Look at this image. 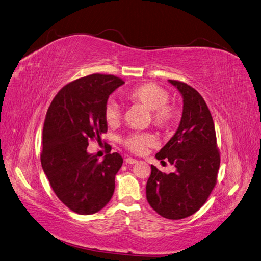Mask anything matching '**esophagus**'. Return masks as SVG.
Segmentation results:
<instances>
[{"mask_svg":"<svg viewBox=\"0 0 261 261\" xmlns=\"http://www.w3.org/2000/svg\"><path fill=\"white\" fill-rule=\"evenodd\" d=\"M125 164H136L138 161L137 160H135V159H132V158H125Z\"/></svg>","mask_w":261,"mask_h":261,"instance_id":"obj_1","label":"esophagus"}]
</instances>
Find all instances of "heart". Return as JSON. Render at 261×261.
Wrapping results in <instances>:
<instances>
[{
	"label": "heart",
	"mask_w": 261,
	"mask_h": 261,
	"mask_svg": "<svg viewBox=\"0 0 261 261\" xmlns=\"http://www.w3.org/2000/svg\"><path fill=\"white\" fill-rule=\"evenodd\" d=\"M125 98L140 103L151 110L152 121L162 129L173 126L178 119L177 108L167 102L168 93L163 87L153 83H143L129 89ZM105 119L108 124H116L120 119V110L116 102L109 101L105 108ZM155 137L151 133H133L124 140V146L136 154H142L148 146L154 145Z\"/></svg>",
	"instance_id": "b5f03b06"
}]
</instances>
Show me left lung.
Masks as SVG:
<instances>
[{
	"instance_id": "8db88e82",
	"label": "left lung",
	"mask_w": 261,
	"mask_h": 261,
	"mask_svg": "<svg viewBox=\"0 0 261 261\" xmlns=\"http://www.w3.org/2000/svg\"><path fill=\"white\" fill-rule=\"evenodd\" d=\"M168 82L182 96V116L175 135L155 158L162 163L167 160L176 170L165 174L151 165L146 199L163 218L180 220L196 213L209 198L217 184L220 152L213 119L202 96L182 82Z\"/></svg>"
}]
</instances>
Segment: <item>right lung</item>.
<instances>
[{
    "instance_id": "add662e5",
    "label": "right lung",
    "mask_w": 261,
    "mask_h": 261,
    "mask_svg": "<svg viewBox=\"0 0 261 261\" xmlns=\"http://www.w3.org/2000/svg\"><path fill=\"white\" fill-rule=\"evenodd\" d=\"M124 84L114 75L92 74L60 89L47 111L41 166L57 197L82 215L100 211L113 197L123 160L111 147L101 162L87 152L88 142L107 132L109 95Z\"/></svg>"
}]
</instances>
